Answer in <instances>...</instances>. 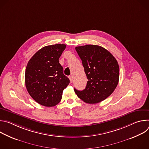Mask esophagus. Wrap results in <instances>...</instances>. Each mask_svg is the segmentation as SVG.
<instances>
[{"instance_id":"obj_1","label":"esophagus","mask_w":149,"mask_h":149,"mask_svg":"<svg viewBox=\"0 0 149 149\" xmlns=\"http://www.w3.org/2000/svg\"><path fill=\"white\" fill-rule=\"evenodd\" d=\"M69 78H70V82L72 83V81H73V79H72V77L71 75L69 77Z\"/></svg>"}]
</instances>
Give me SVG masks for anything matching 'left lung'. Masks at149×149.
Instances as JSON below:
<instances>
[{"label": "left lung", "instance_id": "obj_1", "mask_svg": "<svg viewBox=\"0 0 149 149\" xmlns=\"http://www.w3.org/2000/svg\"><path fill=\"white\" fill-rule=\"evenodd\" d=\"M88 81L82 91L74 89L83 101L95 104L105 100L114 91L119 80L118 63L113 55L102 47L86 45L75 48Z\"/></svg>", "mask_w": 149, "mask_h": 149}]
</instances>
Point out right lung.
I'll return each mask as SVG.
<instances>
[{
    "instance_id": "right-lung-1",
    "label": "right lung",
    "mask_w": 149,
    "mask_h": 149,
    "mask_svg": "<svg viewBox=\"0 0 149 149\" xmlns=\"http://www.w3.org/2000/svg\"><path fill=\"white\" fill-rule=\"evenodd\" d=\"M65 44L44 47L29 61L25 70V85L31 97L39 104L51 107L58 104L63 90L70 83L59 62Z\"/></svg>"
}]
</instances>
